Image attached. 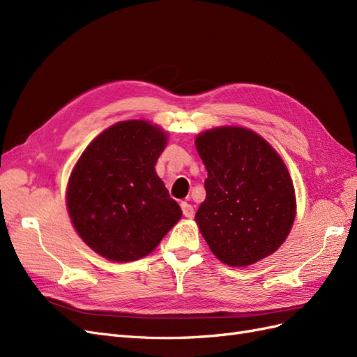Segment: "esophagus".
Segmentation results:
<instances>
[{
	"instance_id": "esophagus-1",
	"label": "esophagus",
	"mask_w": 357,
	"mask_h": 357,
	"mask_svg": "<svg viewBox=\"0 0 357 357\" xmlns=\"http://www.w3.org/2000/svg\"><path fill=\"white\" fill-rule=\"evenodd\" d=\"M180 207H181V211H183V215H185V218H188V219L193 218V214H195V211H193V207H192L190 204L181 202Z\"/></svg>"
}]
</instances>
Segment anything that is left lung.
I'll return each mask as SVG.
<instances>
[{
    "mask_svg": "<svg viewBox=\"0 0 357 357\" xmlns=\"http://www.w3.org/2000/svg\"><path fill=\"white\" fill-rule=\"evenodd\" d=\"M195 143L208 171L195 220L211 252L231 266L274 253L295 220V189L282 158L244 128H215Z\"/></svg>",
    "mask_w": 357,
    "mask_h": 357,
    "instance_id": "1",
    "label": "left lung"
}]
</instances>
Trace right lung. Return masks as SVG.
Wrapping results in <instances>:
<instances>
[{"label":"right lung","instance_id":"1","mask_svg":"<svg viewBox=\"0 0 357 357\" xmlns=\"http://www.w3.org/2000/svg\"><path fill=\"white\" fill-rule=\"evenodd\" d=\"M167 144L160 128L119 122L96 137L75 164L67 190L82 240L116 262L149 255L181 218L155 165Z\"/></svg>","mask_w":357,"mask_h":357}]
</instances>
